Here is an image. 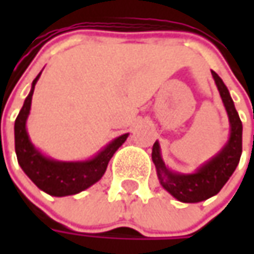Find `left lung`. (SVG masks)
<instances>
[{"mask_svg":"<svg viewBox=\"0 0 254 254\" xmlns=\"http://www.w3.org/2000/svg\"><path fill=\"white\" fill-rule=\"evenodd\" d=\"M212 76L228 113L230 126L229 138L226 144L220 148V151L215 154L210 160L203 162L199 168H196L195 172L182 174V172L171 171L165 165L161 157L160 142L155 141L152 145V162L155 165L161 187L167 192H170L175 199L185 203H196L216 195L235 172L242 155L243 127L239 114L235 109V103L232 100L229 90L225 86L223 80L213 70H212Z\"/></svg>","mask_w":254,"mask_h":254,"instance_id":"obj_1","label":"left lung"}]
</instances>
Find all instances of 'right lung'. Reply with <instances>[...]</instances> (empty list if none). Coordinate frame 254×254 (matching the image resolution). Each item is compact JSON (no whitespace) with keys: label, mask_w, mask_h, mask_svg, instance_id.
Returning <instances> with one entry per match:
<instances>
[{"label":"right lung","mask_w":254,"mask_h":254,"mask_svg":"<svg viewBox=\"0 0 254 254\" xmlns=\"http://www.w3.org/2000/svg\"><path fill=\"white\" fill-rule=\"evenodd\" d=\"M41 73L32 82L31 92L26 96L24 106L15 120V152L18 164L41 190L52 196L74 195L102 180L109 161L112 160L114 152L122 147L123 142L127 140L128 132L114 138L94 157L84 161H58L46 157L32 144L26 130V120L31 112L35 84Z\"/></svg>","instance_id":"right-lung-1"}]
</instances>
